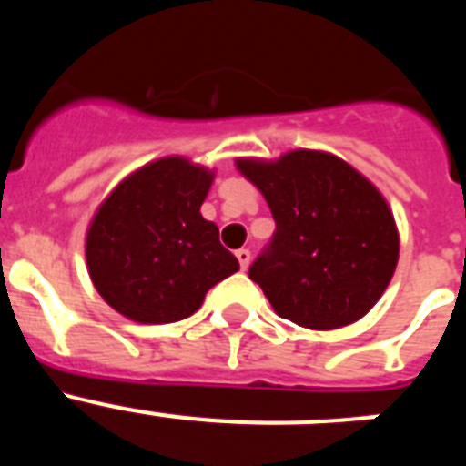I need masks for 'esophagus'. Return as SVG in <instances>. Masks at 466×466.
Returning a JSON list of instances; mask_svg holds the SVG:
<instances>
[{
    "mask_svg": "<svg viewBox=\"0 0 466 466\" xmlns=\"http://www.w3.org/2000/svg\"><path fill=\"white\" fill-rule=\"evenodd\" d=\"M236 257H238V261H240V268L247 270V266H249V261H252V254H249V249H238Z\"/></svg>",
    "mask_w": 466,
    "mask_h": 466,
    "instance_id": "esophagus-1",
    "label": "esophagus"
}]
</instances>
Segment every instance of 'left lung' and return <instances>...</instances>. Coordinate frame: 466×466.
I'll return each mask as SVG.
<instances>
[{"label": "left lung", "mask_w": 466, "mask_h": 466, "mask_svg": "<svg viewBox=\"0 0 466 466\" xmlns=\"http://www.w3.org/2000/svg\"><path fill=\"white\" fill-rule=\"evenodd\" d=\"M236 166L278 226L249 268L273 310L315 331L361 319L399 261L397 221L382 193L329 151L294 149L275 160L238 158Z\"/></svg>", "instance_id": "obj_1"}]
</instances>
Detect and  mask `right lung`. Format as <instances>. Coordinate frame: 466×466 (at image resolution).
I'll return each instance as SVG.
<instances>
[{"mask_svg": "<svg viewBox=\"0 0 466 466\" xmlns=\"http://www.w3.org/2000/svg\"><path fill=\"white\" fill-rule=\"evenodd\" d=\"M214 170L184 156L151 160L111 188L86 230L95 289L123 317L170 324L203 306L214 284L240 270L200 214Z\"/></svg>", "mask_w": 466, "mask_h": 466, "instance_id": "obj_1", "label": "right lung"}]
</instances>
